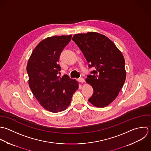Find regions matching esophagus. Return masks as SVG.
Segmentation results:
<instances>
[{
    "label": "esophagus",
    "instance_id": "obj_1",
    "mask_svg": "<svg viewBox=\"0 0 151 151\" xmlns=\"http://www.w3.org/2000/svg\"><path fill=\"white\" fill-rule=\"evenodd\" d=\"M78 82H80V83H83V82H85V79H84L83 78H81L78 79Z\"/></svg>",
    "mask_w": 151,
    "mask_h": 151
}]
</instances>
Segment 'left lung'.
Instances as JSON below:
<instances>
[{
  "label": "left lung",
  "mask_w": 151,
  "mask_h": 151,
  "mask_svg": "<svg viewBox=\"0 0 151 151\" xmlns=\"http://www.w3.org/2000/svg\"><path fill=\"white\" fill-rule=\"evenodd\" d=\"M81 49L94 70L87 83L93 89L89 101L96 107H104L119 94L126 78L125 60L119 49L108 37L96 32L76 34L72 39Z\"/></svg>",
  "instance_id": "8db88e82"
}]
</instances>
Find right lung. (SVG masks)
Returning a JSON list of instances; mask_svg holds the SVG:
<instances>
[{
  "mask_svg": "<svg viewBox=\"0 0 151 151\" xmlns=\"http://www.w3.org/2000/svg\"><path fill=\"white\" fill-rule=\"evenodd\" d=\"M72 35L49 37L32 51L27 65L29 85L39 104L52 113L66 110L73 93L79 88L75 79L65 75L58 76L60 53L69 42Z\"/></svg>",
  "mask_w": 151,
  "mask_h": 151,
  "instance_id": "1",
  "label": "right lung"
}]
</instances>
